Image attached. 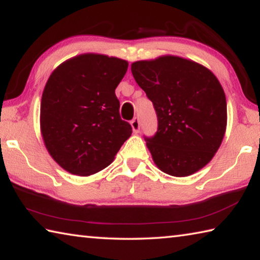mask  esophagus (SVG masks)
Returning a JSON list of instances; mask_svg holds the SVG:
<instances>
[{
    "label": "esophagus",
    "mask_w": 260,
    "mask_h": 260,
    "mask_svg": "<svg viewBox=\"0 0 260 260\" xmlns=\"http://www.w3.org/2000/svg\"><path fill=\"white\" fill-rule=\"evenodd\" d=\"M131 125H132V128H133L135 133H138V132L140 131V119H139V118L135 117L134 119L131 121Z\"/></svg>",
    "instance_id": "obj_1"
}]
</instances>
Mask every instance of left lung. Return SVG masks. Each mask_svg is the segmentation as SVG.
Wrapping results in <instances>:
<instances>
[{"label":"left lung","instance_id":"1","mask_svg":"<svg viewBox=\"0 0 260 260\" xmlns=\"http://www.w3.org/2000/svg\"><path fill=\"white\" fill-rule=\"evenodd\" d=\"M132 73L157 114L155 135L144 136L153 161L174 177L197 172L212 159L225 135L226 96L218 79L177 56L135 61Z\"/></svg>","mask_w":260,"mask_h":260}]
</instances>
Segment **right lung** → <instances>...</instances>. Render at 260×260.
I'll use <instances>...</instances> for the list:
<instances>
[{
  "label": "right lung",
  "mask_w": 260,
  "mask_h": 260,
  "mask_svg": "<svg viewBox=\"0 0 260 260\" xmlns=\"http://www.w3.org/2000/svg\"><path fill=\"white\" fill-rule=\"evenodd\" d=\"M128 63L85 54L60 64L41 100V132L51 157L68 172L90 175L111 164L132 134L116 90Z\"/></svg>",
  "instance_id": "add662e5"
}]
</instances>
